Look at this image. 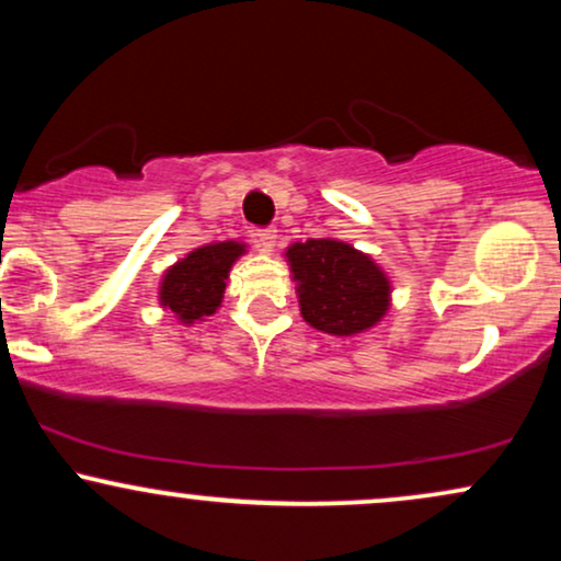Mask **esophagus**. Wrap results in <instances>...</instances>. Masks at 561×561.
<instances>
[{"instance_id": "34e87169", "label": "esophagus", "mask_w": 561, "mask_h": 561, "mask_svg": "<svg viewBox=\"0 0 561 561\" xmlns=\"http://www.w3.org/2000/svg\"><path fill=\"white\" fill-rule=\"evenodd\" d=\"M255 242H259L263 253H272L276 244V229H259L255 231Z\"/></svg>"}]
</instances>
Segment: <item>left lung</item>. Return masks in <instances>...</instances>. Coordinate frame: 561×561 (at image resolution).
<instances>
[{
	"mask_svg": "<svg viewBox=\"0 0 561 561\" xmlns=\"http://www.w3.org/2000/svg\"><path fill=\"white\" fill-rule=\"evenodd\" d=\"M298 282L300 313L330 334H356L375 327L390 306V282L369 255L337 240H306L287 250Z\"/></svg>",
	"mask_w": 561,
	"mask_h": 561,
	"instance_id": "obj_1",
	"label": "left lung"
}]
</instances>
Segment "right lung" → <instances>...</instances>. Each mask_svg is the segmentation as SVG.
<instances>
[{
  "instance_id": "obj_1",
  "label": "right lung",
  "mask_w": 561,
  "mask_h": 561,
  "mask_svg": "<svg viewBox=\"0 0 561 561\" xmlns=\"http://www.w3.org/2000/svg\"><path fill=\"white\" fill-rule=\"evenodd\" d=\"M244 253L240 242H216L192 250L186 259L171 266L160 285V302L171 308L184 324L203 321L221 306L229 268Z\"/></svg>"
}]
</instances>
